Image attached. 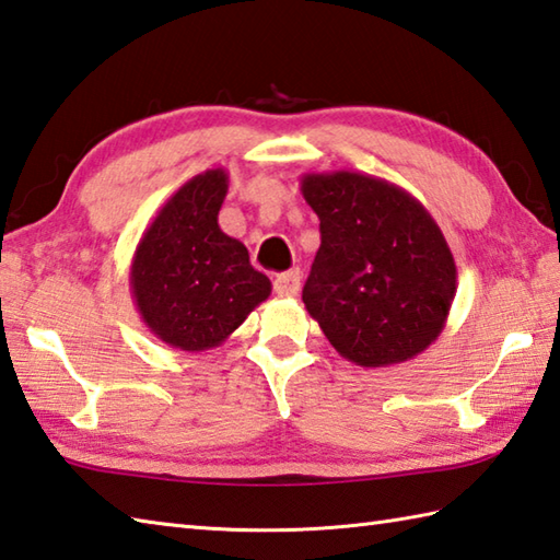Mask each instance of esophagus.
Wrapping results in <instances>:
<instances>
[{"label": "esophagus", "mask_w": 560, "mask_h": 560, "mask_svg": "<svg viewBox=\"0 0 560 560\" xmlns=\"http://www.w3.org/2000/svg\"><path fill=\"white\" fill-rule=\"evenodd\" d=\"M272 288H276V294H280V296H294L296 292H300V272L296 270L280 272L276 282H272Z\"/></svg>", "instance_id": "esophagus-1"}]
</instances>
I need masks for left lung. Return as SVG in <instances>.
I'll return each mask as SVG.
<instances>
[{"mask_svg": "<svg viewBox=\"0 0 560 560\" xmlns=\"http://www.w3.org/2000/svg\"><path fill=\"white\" fill-rule=\"evenodd\" d=\"M302 196L322 222L302 300L338 355L374 370L435 343L456 266L423 202L360 171L304 174Z\"/></svg>", "mask_w": 560, "mask_h": 560, "instance_id": "8db88e82", "label": "left lung"}]
</instances>
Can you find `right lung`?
Segmentation results:
<instances>
[{"label":"right lung","mask_w":560,"mask_h":560,"mask_svg":"<svg viewBox=\"0 0 560 560\" xmlns=\"http://www.w3.org/2000/svg\"><path fill=\"white\" fill-rule=\"evenodd\" d=\"M230 190L224 168L186 180L147 226L130 264V292L144 326L166 346L202 352L222 346L270 296L217 214Z\"/></svg>","instance_id":"obj_1"}]
</instances>
